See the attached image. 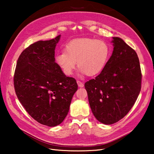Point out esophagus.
<instances>
[{"mask_svg": "<svg viewBox=\"0 0 154 154\" xmlns=\"http://www.w3.org/2000/svg\"><path fill=\"white\" fill-rule=\"evenodd\" d=\"M77 83L78 85H79V87H80V88H83V83L82 82H81V81L77 80Z\"/></svg>", "mask_w": 154, "mask_h": 154, "instance_id": "34e87169", "label": "esophagus"}]
</instances>
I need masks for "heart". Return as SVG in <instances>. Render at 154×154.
<instances>
[{
  "instance_id": "1",
  "label": "heart",
  "mask_w": 154,
  "mask_h": 154,
  "mask_svg": "<svg viewBox=\"0 0 154 154\" xmlns=\"http://www.w3.org/2000/svg\"><path fill=\"white\" fill-rule=\"evenodd\" d=\"M111 48L107 43L95 38H79L67 43L64 51L56 56V62L66 75H71L76 66L88 76L98 75L109 60Z\"/></svg>"
}]
</instances>
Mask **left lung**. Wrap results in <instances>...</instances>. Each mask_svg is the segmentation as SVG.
Returning <instances> with one entry per match:
<instances>
[{
  "label": "left lung",
  "instance_id": "obj_1",
  "mask_svg": "<svg viewBox=\"0 0 154 154\" xmlns=\"http://www.w3.org/2000/svg\"><path fill=\"white\" fill-rule=\"evenodd\" d=\"M113 51L98 76L85 83L90 108L97 120L110 125L120 120L134 105L141 88L139 60L122 38L113 37Z\"/></svg>",
  "mask_w": 154,
  "mask_h": 154
}]
</instances>
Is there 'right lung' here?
<instances>
[{
	"mask_svg": "<svg viewBox=\"0 0 154 154\" xmlns=\"http://www.w3.org/2000/svg\"><path fill=\"white\" fill-rule=\"evenodd\" d=\"M60 35L38 41L19 56L14 77L15 94L28 113L49 127L64 121L78 85L55 62V48Z\"/></svg>",
	"mask_w": 154,
	"mask_h": 154,
	"instance_id": "right-lung-1",
	"label": "right lung"
}]
</instances>
